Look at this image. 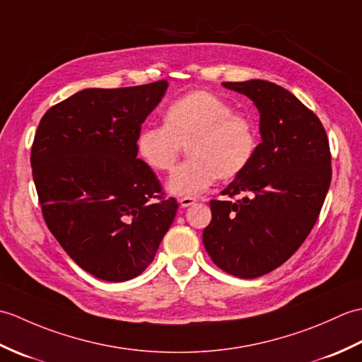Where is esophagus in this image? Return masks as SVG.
Segmentation results:
<instances>
[{"label":"esophagus","mask_w":362,"mask_h":362,"mask_svg":"<svg viewBox=\"0 0 362 362\" xmlns=\"http://www.w3.org/2000/svg\"><path fill=\"white\" fill-rule=\"evenodd\" d=\"M197 201L194 197H182L180 201H179V204H180V206H183V209H187V206H191V205H194Z\"/></svg>","instance_id":"esophagus-1"}]
</instances>
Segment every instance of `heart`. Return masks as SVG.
<instances>
[{
  "label": "heart",
  "instance_id": "heart-1",
  "mask_svg": "<svg viewBox=\"0 0 362 362\" xmlns=\"http://www.w3.org/2000/svg\"><path fill=\"white\" fill-rule=\"evenodd\" d=\"M183 146L189 160L168 179L166 188L179 197H196L218 175L233 179L249 166L258 146L253 121L210 91L196 90L177 98L165 112V124H148L136 138V151L156 171H169Z\"/></svg>",
  "mask_w": 362,
  "mask_h": 362
}]
</instances>
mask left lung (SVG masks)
<instances>
[{
    "mask_svg": "<svg viewBox=\"0 0 362 362\" xmlns=\"http://www.w3.org/2000/svg\"><path fill=\"white\" fill-rule=\"evenodd\" d=\"M252 99L261 143L249 166L211 201L204 245L213 263L240 279H257L289 259L316 224L332 182L324 126L308 107L274 82H222Z\"/></svg>",
    "mask_w": 362,
    "mask_h": 362,
    "instance_id": "1",
    "label": "left lung"
}]
</instances>
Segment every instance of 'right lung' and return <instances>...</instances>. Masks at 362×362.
Listing matches in <instances>:
<instances>
[{
    "instance_id": "1",
    "label": "right lung",
    "mask_w": 362,
    "mask_h": 362,
    "mask_svg": "<svg viewBox=\"0 0 362 362\" xmlns=\"http://www.w3.org/2000/svg\"><path fill=\"white\" fill-rule=\"evenodd\" d=\"M166 81L86 88L43 115L30 166L49 232L76 264L105 281L148 267L179 204L138 158L136 138Z\"/></svg>"
}]
</instances>
